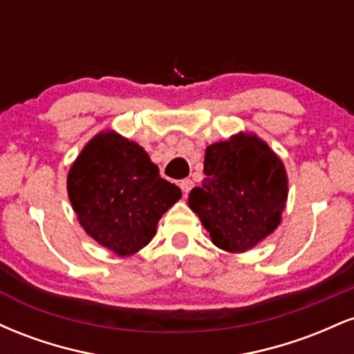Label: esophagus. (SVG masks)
I'll list each match as a JSON object with an SVG mask.
<instances>
[{
    "mask_svg": "<svg viewBox=\"0 0 354 354\" xmlns=\"http://www.w3.org/2000/svg\"><path fill=\"white\" fill-rule=\"evenodd\" d=\"M180 186H181L183 193H185V196H186V194H188L189 191H191V188H193V181H191V180H183L180 183Z\"/></svg>",
    "mask_w": 354,
    "mask_h": 354,
    "instance_id": "obj_1",
    "label": "esophagus"
}]
</instances>
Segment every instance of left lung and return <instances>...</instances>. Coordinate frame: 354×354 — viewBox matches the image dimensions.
Wrapping results in <instances>:
<instances>
[{
	"label": "left lung",
	"instance_id": "1",
	"mask_svg": "<svg viewBox=\"0 0 354 354\" xmlns=\"http://www.w3.org/2000/svg\"><path fill=\"white\" fill-rule=\"evenodd\" d=\"M205 181L191 189L189 208L211 241L228 253H245L281 223L288 174L281 158L254 133L230 136L205 153Z\"/></svg>",
	"mask_w": 354,
	"mask_h": 354
}]
</instances>
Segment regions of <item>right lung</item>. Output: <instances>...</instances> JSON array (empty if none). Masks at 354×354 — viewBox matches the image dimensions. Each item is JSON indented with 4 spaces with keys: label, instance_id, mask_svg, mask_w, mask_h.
Instances as JSON below:
<instances>
[{
    "label": "right lung",
    "instance_id": "obj_1",
    "mask_svg": "<svg viewBox=\"0 0 354 354\" xmlns=\"http://www.w3.org/2000/svg\"><path fill=\"white\" fill-rule=\"evenodd\" d=\"M66 188L88 236L118 256L148 245L158 221L181 198L145 148L113 129L84 145L68 171Z\"/></svg>",
    "mask_w": 354,
    "mask_h": 354
}]
</instances>
